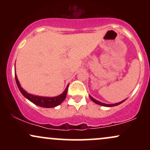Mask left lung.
I'll return each instance as SVG.
<instances>
[{"mask_svg": "<svg viewBox=\"0 0 150 150\" xmlns=\"http://www.w3.org/2000/svg\"><path fill=\"white\" fill-rule=\"evenodd\" d=\"M89 96V98H90L91 99H92V101H94V103H96L97 104H99V105H101V106H107V107H111V106H118V105H119L120 104H122V103L123 102V101H125V100H123L122 101H120V102L118 103H116V104H104V103H102L101 102V101H99L97 100H96L95 99H94V98L91 97L90 95Z\"/></svg>", "mask_w": 150, "mask_h": 150, "instance_id": "8db88e82", "label": "left lung"}]
</instances>
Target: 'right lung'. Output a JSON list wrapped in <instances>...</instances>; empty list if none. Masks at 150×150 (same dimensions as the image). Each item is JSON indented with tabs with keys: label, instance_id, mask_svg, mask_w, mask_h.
<instances>
[{
	"label": "right lung",
	"instance_id": "right-lung-1",
	"mask_svg": "<svg viewBox=\"0 0 150 150\" xmlns=\"http://www.w3.org/2000/svg\"><path fill=\"white\" fill-rule=\"evenodd\" d=\"M15 80H16L17 85H18L19 89H20V92L22 93V95L24 97L27 98L28 100L32 101V103H34V104L37 105V106H41V107L44 108H53L56 107V106H58L59 104H61L63 101L65 100V97H66L67 92H68V85L66 87V88L64 90V92L62 93L61 94L57 96V97H39V96L37 95H33V94H29L26 92L25 90H24L21 87L20 82H19L18 77H17L16 73H15Z\"/></svg>",
	"mask_w": 150,
	"mask_h": 150
}]
</instances>
